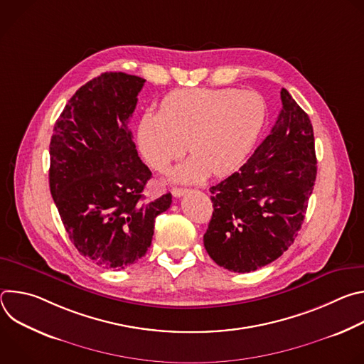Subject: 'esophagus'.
Segmentation results:
<instances>
[{"label": "esophagus", "instance_id": "esophagus-1", "mask_svg": "<svg viewBox=\"0 0 364 364\" xmlns=\"http://www.w3.org/2000/svg\"><path fill=\"white\" fill-rule=\"evenodd\" d=\"M187 191H188L187 188H180V187H173V188H171V194H173L174 197H181V196H184Z\"/></svg>", "mask_w": 364, "mask_h": 364}]
</instances>
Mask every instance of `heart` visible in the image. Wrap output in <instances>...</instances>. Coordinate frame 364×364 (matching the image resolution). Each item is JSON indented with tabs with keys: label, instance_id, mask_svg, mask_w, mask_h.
Returning a JSON list of instances; mask_svg holds the SVG:
<instances>
[{
	"label": "heart",
	"instance_id": "b5f03b06",
	"mask_svg": "<svg viewBox=\"0 0 364 364\" xmlns=\"http://www.w3.org/2000/svg\"><path fill=\"white\" fill-rule=\"evenodd\" d=\"M265 117V102L255 90L180 89L163 99L159 114L142 115L138 146L151 168L164 171L186 145L191 157L171 173L174 181L225 177L247 160Z\"/></svg>",
	"mask_w": 364,
	"mask_h": 364
}]
</instances>
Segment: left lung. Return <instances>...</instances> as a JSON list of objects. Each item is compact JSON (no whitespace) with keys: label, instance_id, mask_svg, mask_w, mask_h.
I'll list each match as a JSON object with an SVG mask.
<instances>
[{"label":"left lung","instance_id":"left-lung-1","mask_svg":"<svg viewBox=\"0 0 364 364\" xmlns=\"http://www.w3.org/2000/svg\"><path fill=\"white\" fill-rule=\"evenodd\" d=\"M282 109L252 157L210 187L213 216L203 242L213 261L250 272L278 259L294 243L317 177L314 131L287 89Z\"/></svg>","mask_w":364,"mask_h":364}]
</instances>
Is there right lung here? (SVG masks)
Masks as SVG:
<instances>
[{
    "instance_id": "add662e5",
    "label": "right lung",
    "mask_w": 364,
    "mask_h": 364,
    "mask_svg": "<svg viewBox=\"0 0 364 364\" xmlns=\"http://www.w3.org/2000/svg\"><path fill=\"white\" fill-rule=\"evenodd\" d=\"M145 79L102 73L70 97L50 141V193L70 240L97 267L124 269L151 246L171 193L146 201L151 178L129 128Z\"/></svg>"
}]
</instances>
